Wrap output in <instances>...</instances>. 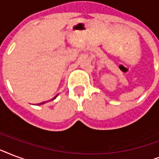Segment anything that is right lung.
<instances>
[{
  "label": "right lung",
  "mask_w": 159,
  "mask_h": 159,
  "mask_svg": "<svg viewBox=\"0 0 159 159\" xmlns=\"http://www.w3.org/2000/svg\"><path fill=\"white\" fill-rule=\"evenodd\" d=\"M57 96H58V94H57V95H56V96H55V97H53V99H51V101H53V100H54V99H56V97H57ZM46 102H48V101H47V102H41V103H39V104H37V105H38V106H40V105H43V104H45Z\"/></svg>",
  "instance_id": "add662e5"
}]
</instances>
